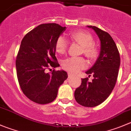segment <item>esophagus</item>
Returning <instances> with one entry per match:
<instances>
[{"mask_svg": "<svg viewBox=\"0 0 131 131\" xmlns=\"http://www.w3.org/2000/svg\"><path fill=\"white\" fill-rule=\"evenodd\" d=\"M73 76H74V74H72V73H68V77H69V78L73 77Z\"/></svg>", "mask_w": 131, "mask_h": 131, "instance_id": "1", "label": "esophagus"}]
</instances>
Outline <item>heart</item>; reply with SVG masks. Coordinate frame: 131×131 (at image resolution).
I'll use <instances>...</instances> for the list:
<instances>
[{
	"label": "heart",
	"mask_w": 131,
	"mask_h": 131,
	"mask_svg": "<svg viewBox=\"0 0 131 131\" xmlns=\"http://www.w3.org/2000/svg\"><path fill=\"white\" fill-rule=\"evenodd\" d=\"M71 38L78 42L83 47V53L90 59H95L98 55V49L96 46L93 45V37L88 32L85 31H77L73 32L70 35ZM68 42L62 36L57 38L55 43V50L58 54H63L67 51ZM86 65L85 60L81 57H71L65 60L62 62V67L66 70L71 73H77L83 69Z\"/></svg>",
	"instance_id": "1"
}]
</instances>
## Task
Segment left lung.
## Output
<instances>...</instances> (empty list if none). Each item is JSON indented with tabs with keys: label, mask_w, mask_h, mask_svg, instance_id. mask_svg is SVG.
Returning a JSON list of instances; mask_svg holds the SVG:
<instances>
[{
	"label": "left lung",
	"mask_w": 131,
	"mask_h": 131,
	"mask_svg": "<svg viewBox=\"0 0 131 131\" xmlns=\"http://www.w3.org/2000/svg\"><path fill=\"white\" fill-rule=\"evenodd\" d=\"M92 28L101 43L100 53L94 64L85 73L93 74L94 79L82 78L80 86L74 91V98L77 103L88 107L100 105L109 97L113 91L118 75L120 57L115 42L107 32L93 26Z\"/></svg>",
	"instance_id": "left-lung-1"
}]
</instances>
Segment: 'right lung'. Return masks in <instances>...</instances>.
Here are the masks:
<instances>
[{
    "label": "right lung",
    "instance_id": "obj_1",
    "mask_svg": "<svg viewBox=\"0 0 131 131\" xmlns=\"http://www.w3.org/2000/svg\"><path fill=\"white\" fill-rule=\"evenodd\" d=\"M66 30L55 23L42 24L27 33L22 39L16 58L17 78L24 94L38 104L55 100L59 87L68 78L65 71L45 70L60 66L55 57V43Z\"/></svg>",
    "mask_w": 131,
    "mask_h": 131
}]
</instances>
